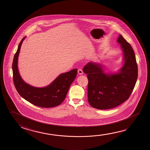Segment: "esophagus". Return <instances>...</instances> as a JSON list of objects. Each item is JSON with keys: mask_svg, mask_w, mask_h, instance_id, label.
<instances>
[{"mask_svg": "<svg viewBox=\"0 0 150 150\" xmlns=\"http://www.w3.org/2000/svg\"><path fill=\"white\" fill-rule=\"evenodd\" d=\"M78 73L79 75H82V74H83V71L81 69H78Z\"/></svg>", "mask_w": 150, "mask_h": 150, "instance_id": "1", "label": "esophagus"}]
</instances>
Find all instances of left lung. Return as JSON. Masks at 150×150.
<instances>
[{
  "mask_svg": "<svg viewBox=\"0 0 150 150\" xmlns=\"http://www.w3.org/2000/svg\"><path fill=\"white\" fill-rule=\"evenodd\" d=\"M117 41L122 50V67L118 72L107 73L101 64L89 62L83 71L88 79V100L93 108L106 110L117 107L132 93L138 78V66L134 51L119 35Z\"/></svg>",
  "mask_w": 150,
  "mask_h": 150,
  "instance_id": "left-lung-1",
  "label": "left lung"
}]
</instances>
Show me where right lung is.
I'll list each match as a JSON object with an SVG mask.
<instances>
[{"label": "right lung", "mask_w": 150, "mask_h": 150, "mask_svg": "<svg viewBox=\"0 0 150 150\" xmlns=\"http://www.w3.org/2000/svg\"><path fill=\"white\" fill-rule=\"evenodd\" d=\"M24 37L18 45L12 63L13 80L15 87L23 98L35 106L43 108H51L59 106L64 101L69 88L76 78L77 69L60 74L48 86L35 87L26 83L20 76L18 61Z\"/></svg>", "instance_id": "1"}]
</instances>
